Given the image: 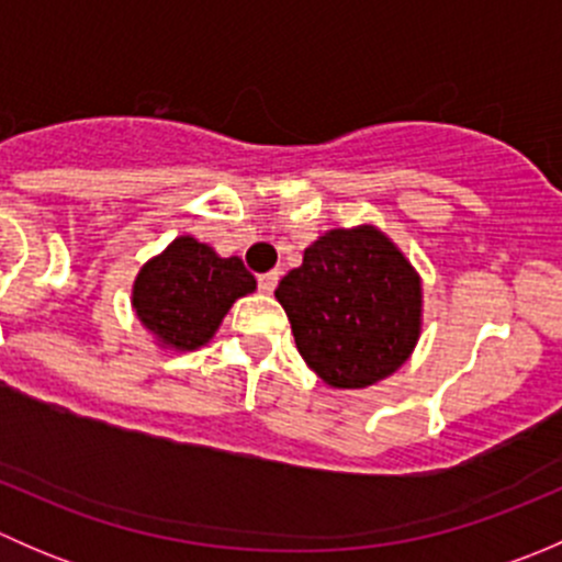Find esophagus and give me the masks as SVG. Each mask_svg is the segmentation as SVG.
Segmentation results:
<instances>
[{
    "label": "esophagus",
    "instance_id": "obj_1",
    "mask_svg": "<svg viewBox=\"0 0 562 562\" xmlns=\"http://www.w3.org/2000/svg\"><path fill=\"white\" fill-rule=\"evenodd\" d=\"M277 282H280V271H266V274L258 277V288L263 293H274Z\"/></svg>",
    "mask_w": 562,
    "mask_h": 562
}]
</instances>
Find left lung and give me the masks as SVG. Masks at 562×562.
<instances>
[{"label": "left lung", "instance_id": "1", "mask_svg": "<svg viewBox=\"0 0 562 562\" xmlns=\"http://www.w3.org/2000/svg\"><path fill=\"white\" fill-rule=\"evenodd\" d=\"M274 296L302 359L331 389L386 381L422 337V277L394 239L370 223L317 236Z\"/></svg>", "mask_w": 562, "mask_h": 562}]
</instances>
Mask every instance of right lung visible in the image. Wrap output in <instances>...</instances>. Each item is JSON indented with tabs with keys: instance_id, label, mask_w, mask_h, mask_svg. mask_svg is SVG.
<instances>
[{
	"instance_id": "obj_1",
	"label": "right lung",
	"mask_w": 562,
	"mask_h": 562,
	"mask_svg": "<svg viewBox=\"0 0 562 562\" xmlns=\"http://www.w3.org/2000/svg\"><path fill=\"white\" fill-rule=\"evenodd\" d=\"M255 288L239 255L223 258L184 234L140 266L130 304L157 348L192 353L212 342L228 310Z\"/></svg>"
}]
</instances>
